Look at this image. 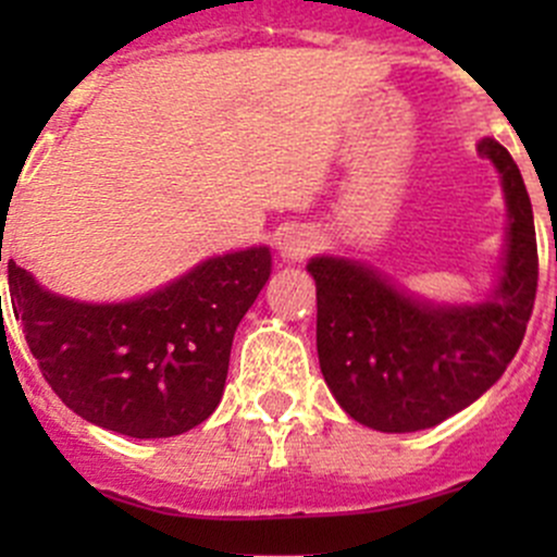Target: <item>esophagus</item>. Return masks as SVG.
<instances>
[{
    "mask_svg": "<svg viewBox=\"0 0 557 557\" xmlns=\"http://www.w3.org/2000/svg\"><path fill=\"white\" fill-rule=\"evenodd\" d=\"M314 247H318V234L305 226L288 228V232L280 237V256H283L285 261H305Z\"/></svg>",
    "mask_w": 557,
    "mask_h": 557,
    "instance_id": "obj_1",
    "label": "esophagus"
}]
</instances>
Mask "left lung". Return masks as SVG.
Wrapping results in <instances>:
<instances>
[{
  "instance_id": "left-lung-1",
  "label": "left lung",
  "mask_w": 557,
  "mask_h": 557,
  "mask_svg": "<svg viewBox=\"0 0 557 557\" xmlns=\"http://www.w3.org/2000/svg\"><path fill=\"white\" fill-rule=\"evenodd\" d=\"M480 153L502 174L509 210L502 277L482 305L418 301L347 258L307 263L320 372L339 407L374 431L407 434L453 418L502 377L525 336L539 280L531 199L504 145L482 139Z\"/></svg>"
}]
</instances>
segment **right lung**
<instances>
[{
	"label": "right lung",
	"instance_id": "1",
	"mask_svg": "<svg viewBox=\"0 0 557 557\" xmlns=\"http://www.w3.org/2000/svg\"><path fill=\"white\" fill-rule=\"evenodd\" d=\"M269 272V247H250L137 301L86 305L8 263L15 320L45 383L83 420L134 440L177 436L215 412L234 331Z\"/></svg>",
	"mask_w": 557,
	"mask_h": 557
}]
</instances>
